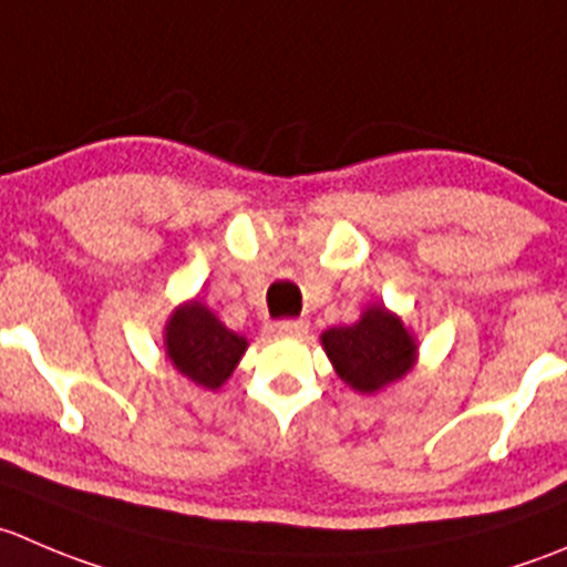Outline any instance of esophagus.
Listing matches in <instances>:
<instances>
[{
	"label": "esophagus",
	"instance_id": "obj_1",
	"mask_svg": "<svg viewBox=\"0 0 567 567\" xmlns=\"http://www.w3.org/2000/svg\"><path fill=\"white\" fill-rule=\"evenodd\" d=\"M271 332L277 334V338H301V334H307V321H296V318L277 321L271 327Z\"/></svg>",
	"mask_w": 567,
	"mask_h": 567
}]
</instances>
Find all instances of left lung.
I'll use <instances>...</instances> for the list:
<instances>
[{
  "label": "left lung",
  "mask_w": 567,
  "mask_h": 567,
  "mask_svg": "<svg viewBox=\"0 0 567 567\" xmlns=\"http://www.w3.org/2000/svg\"><path fill=\"white\" fill-rule=\"evenodd\" d=\"M321 346L334 371L357 393H379L415 365V338L395 312L382 305L365 307L351 327H332Z\"/></svg>",
  "instance_id": "obj_1"
}]
</instances>
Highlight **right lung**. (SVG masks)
I'll return each mask as SVG.
<instances>
[{
	"instance_id": "right-lung-1",
	"label": "right lung",
	"mask_w": 567,
	"mask_h": 567,
	"mask_svg": "<svg viewBox=\"0 0 567 567\" xmlns=\"http://www.w3.org/2000/svg\"><path fill=\"white\" fill-rule=\"evenodd\" d=\"M244 334L233 332L202 301H188L172 312L166 323V354L183 377L216 390L233 377L246 351Z\"/></svg>"
}]
</instances>
